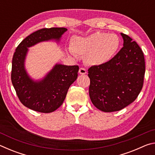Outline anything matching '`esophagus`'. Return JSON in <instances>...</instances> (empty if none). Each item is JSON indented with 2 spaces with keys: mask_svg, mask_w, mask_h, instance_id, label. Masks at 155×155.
Listing matches in <instances>:
<instances>
[{
  "mask_svg": "<svg viewBox=\"0 0 155 155\" xmlns=\"http://www.w3.org/2000/svg\"><path fill=\"white\" fill-rule=\"evenodd\" d=\"M78 72H79L80 74L83 75V74H85L86 73H87V70H86L85 68H81L80 69H79V71H78Z\"/></svg>",
  "mask_w": 155,
  "mask_h": 155,
  "instance_id": "esophagus-1",
  "label": "esophagus"
}]
</instances>
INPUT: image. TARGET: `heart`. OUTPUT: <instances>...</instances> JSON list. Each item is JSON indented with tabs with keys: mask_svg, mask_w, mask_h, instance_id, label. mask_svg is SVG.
I'll use <instances>...</instances> for the list:
<instances>
[{
	"mask_svg": "<svg viewBox=\"0 0 155 155\" xmlns=\"http://www.w3.org/2000/svg\"><path fill=\"white\" fill-rule=\"evenodd\" d=\"M120 44L119 37L114 33L95 32L86 37H77L72 48L68 51L76 57V53L86 55V61L91 65H101L109 62L116 53Z\"/></svg>",
	"mask_w": 155,
	"mask_h": 155,
	"instance_id": "1",
	"label": "heart"
}]
</instances>
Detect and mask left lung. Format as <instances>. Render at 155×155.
Listing matches in <instances>:
<instances>
[{"mask_svg":"<svg viewBox=\"0 0 155 155\" xmlns=\"http://www.w3.org/2000/svg\"><path fill=\"white\" fill-rule=\"evenodd\" d=\"M120 35L124 44L118 53L106 64L88 70L90 99L97 109L104 112L120 111L132 103L143 83V52L129 36Z\"/></svg>","mask_w":155,"mask_h":155,"instance_id":"1","label":"left lung"}]
</instances>
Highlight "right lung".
Here are the masks:
<instances>
[{"instance_id": "add662e5", "label": "right lung", "mask_w": 155, "mask_h": 155, "mask_svg": "<svg viewBox=\"0 0 155 155\" xmlns=\"http://www.w3.org/2000/svg\"><path fill=\"white\" fill-rule=\"evenodd\" d=\"M65 28H41L27 36L18 46L12 59V82L20 101L25 107L41 113L55 111L64 103L70 86L78 77V65L57 63L40 79H34L25 66L28 48L44 41L59 44Z\"/></svg>"}]
</instances>
